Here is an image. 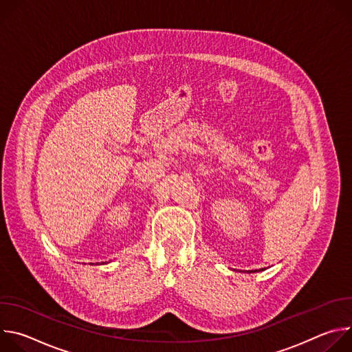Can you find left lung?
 <instances>
[{
	"label": "left lung",
	"mask_w": 352,
	"mask_h": 352,
	"mask_svg": "<svg viewBox=\"0 0 352 352\" xmlns=\"http://www.w3.org/2000/svg\"><path fill=\"white\" fill-rule=\"evenodd\" d=\"M262 270H263V269H262ZM255 272H258V270H255ZM255 272H254V270H250V273H255Z\"/></svg>",
	"instance_id": "left-lung-1"
}]
</instances>
